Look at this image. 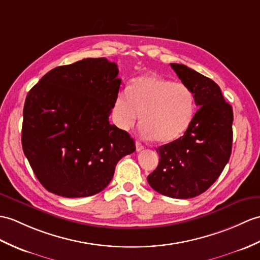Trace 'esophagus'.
Instances as JSON below:
<instances>
[{
	"label": "esophagus",
	"mask_w": 260,
	"mask_h": 260,
	"mask_svg": "<svg viewBox=\"0 0 260 260\" xmlns=\"http://www.w3.org/2000/svg\"><path fill=\"white\" fill-rule=\"evenodd\" d=\"M144 149V145L141 142H136V150L137 152H141Z\"/></svg>",
	"instance_id": "34e87169"
}]
</instances>
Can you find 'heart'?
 <instances>
[{
  "mask_svg": "<svg viewBox=\"0 0 260 260\" xmlns=\"http://www.w3.org/2000/svg\"><path fill=\"white\" fill-rule=\"evenodd\" d=\"M113 112L120 128H133L142 115L144 137L170 143L190 126L195 115V96L184 83L145 75L136 78L128 90H120Z\"/></svg>",
  "mask_w": 260,
  "mask_h": 260,
  "instance_id": "obj_1",
  "label": "heart"
}]
</instances>
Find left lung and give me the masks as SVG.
Here are the masks:
<instances>
[{
  "mask_svg": "<svg viewBox=\"0 0 260 260\" xmlns=\"http://www.w3.org/2000/svg\"><path fill=\"white\" fill-rule=\"evenodd\" d=\"M179 80L192 90L198 110L182 137L158 147L159 162L147 182L172 198H192L206 191L229 160L233 145V108L210 78L172 63Z\"/></svg>",
  "mask_w": 260,
  "mask_h": 260,
  "instance_id": "left-lung-1",
  "label": "left lung"
}]
</instances>
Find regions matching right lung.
Returning a JSON list of instances; mask_svg holds the SVG:
<instances>
[{
    "mask_svg": "<svg viewBox=\"0 0 260 260\" xmlns=\"http://www.w3.org/2000/svg\"><path fill=\"white\" fill-rule=\"evenodd\" d=\"M105 57L51 70L29 90L22 147L39 182L53 194L87 197L110 184L118 160L135 152L127 132L110 124L122 80Z\"/></svg>",
    "mask_w": 260,
    "mask_h": 260,
    "instance_id": "add662e5",
    "label": "right lung"
}]
</instances>
